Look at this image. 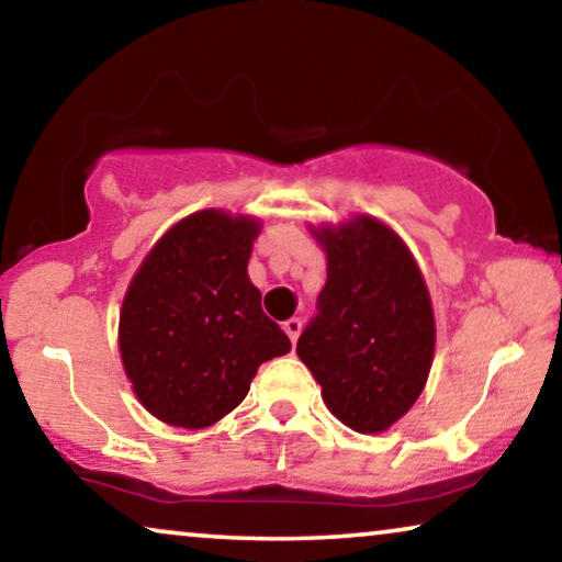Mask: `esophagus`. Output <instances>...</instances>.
I'll return each mask as SVG.
<instances>
[{"mask_svg":"<svg viewBox=\"0 0 562 562\" xmlns=\"http://www.w3.org/2000/svg\"><path fill=\"white\" fill-rule=\"evenodd\" d=\"M283 333L289 335V340H291V345L296 342V337H299V333H302V319H296V317H291V319H286L283 322Z\"/></svg>","mask_w":562,"mask_h":562,"instance_id":"esophagus-1","label":"esophagus"}]
</instances>
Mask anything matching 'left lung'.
Here are the masks:
<instances>
[{
    "mask_svg": "<svg viewBox=\"0 0 562 562\" xmlns=\"http://www.w3.org/2000/svg\"><path fill=\"white\" fill-rule=\"evenodd\" d=\"M312 235L327 252V283L296 356L342 425L383 432L427 383L435 356L429 291L402 237L368 214Z\"/></svg>",
    "mask_w": 562,
    "mask_h": 562,
    "instance_id": "8db88e82",
    "label": "left lung"
}]
</instances>
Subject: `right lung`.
<instances>
[{
	"label": "right lung",
	"instance_id": "1",
	"mask_svg": "<svg viewBox=\"0 0 562 562\" xmlns=\"http://www.w3.org/2000/svg\"><path fill=\"white\" fill-rule=\"evenodd\" d=\"M260 222L204 210L176 222L137 268L120 312V356L153 417L202 429L248 396L291 342L248 279Z\"/></svg>",
	"mask_w": 562,
	"mask_h": 562
}]
</instances>
